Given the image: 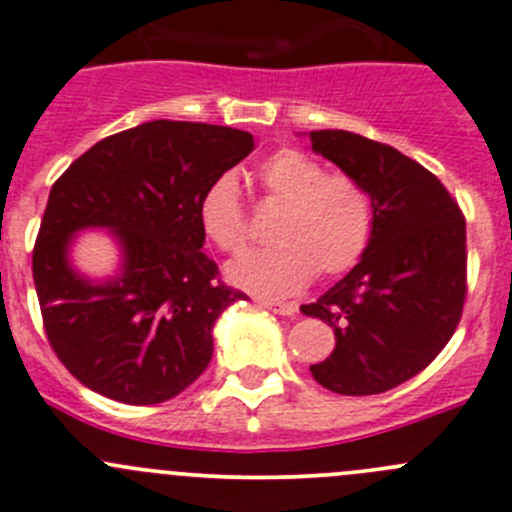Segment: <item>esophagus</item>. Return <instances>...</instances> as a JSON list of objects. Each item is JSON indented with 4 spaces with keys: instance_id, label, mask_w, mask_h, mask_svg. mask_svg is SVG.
Returning a JSON list of instances; mask_svg holds the SVG:
<instances>
[{
    "instance_id": "34e87169",
    "label": "esophagus",
    "mask_w": 512,
    "mask_h": 512,
    "mask_svg": "<svg viewBox=\"0 0 512 512\" xmlns=\"http://www.w3.org/2000/svg\"><path fill=\"white\" fill-rule=\"evenodd\" d=\"M262 308L272 310L278 315H295L298 313V303H285V300H262Z\"/></svg>"
}]
</instances>
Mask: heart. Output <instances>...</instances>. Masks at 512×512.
I'll list each match as a JSON object with an SVG mask.
<instances>
[{"label":"heart","mask_w":512,"mask_h":512,"mask_svg":"<svg viewBox=\"0 0 512 512\" xmlns=\"http://www.w3.org/2000/svg\"><path fill=\"white\" fill-rule=\"evenodd\" d=\"M265 199L283 214L272 237L280 245L242 255L227 267L234 285L280 298L305 288L321 272L338 278L353 270L374 240L376 209L361 179L326 166L298 148H283L257 171ZM202 234L217 250H245L250 219L234 176L224 174L202 191L197 207Z\"/></svg>","instance_id":"b5f03b06"}]
</instances>
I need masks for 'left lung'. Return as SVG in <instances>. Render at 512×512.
Listing matches in <instances>:
<instances>
[{
    "label": "left lung",
    "mask_w": 512,
    "mask_h": 512,
    "mask_svg": "<svg viewBox=\"0 0 512 512\" xmlns=\"http://www.w3.org/2000/svg\"><path fill=\"white\" fill-rule=\"evenodd\" d=\"M315 154L366 184L376 227L366 255L315 303L300 305L336 333L310 374L346 396L384 394L432 364L462 318L465 214L442 181L386 143L313 131Z\"/></svg>",
    "instance_id": "left-lung-1"
}]
</instances>
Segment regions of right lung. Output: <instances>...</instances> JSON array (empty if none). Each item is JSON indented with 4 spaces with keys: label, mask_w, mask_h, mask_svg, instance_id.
Wrapping results in <instances>:
<instances>
[{
    "label": "right lung",
    "mask_w": 512,
    "mask_h": 512,
    "mask_svg": "<svg viewBox=\"0 0 512 512\" xmlns=\"http://www.w3.org/2000/svg\"><path fill=\"white\" fill-rule=\"evenodd\" d=\"M255 148L247 131L151 121L88 148L52 184L32 278L42 326L62 366L123 404H161L212 361V328L245 293L202 252L197 207L214 179ZM108 226L124 272L93 284L67 262L72 234Z\"/></svg>",
    "instance_id": "obj_1"
}]
</instances>
